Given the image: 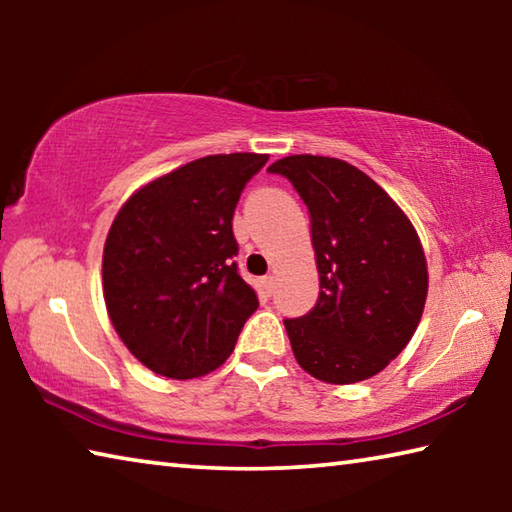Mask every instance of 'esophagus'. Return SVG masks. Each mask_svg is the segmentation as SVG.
<instances>
[{
  "label": "esophagus",
  "mask_w": 512,
  "mask_h": 512,
  "mask_svg": "<svg viewBox=\"0 0 512 512\" xmlns=\"http://www.w3.org/2000/svg\"><path fill=\"white\" fill-rule=\"evenodd\" d=\"M262 287L266 289V293H273V289H275V277H273V275H264V277H262Z\"/></svg>",
  "instance_id": "34e87169"
}]
</instances>
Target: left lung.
I'll return each mask as SVG.
<instances>
[{
  "label": "left lung",
  "mask_w": 512,
  "mask_h": 512,
  "mask_svg": "<svg viewBox=\"0 0 512 512\" xmlns=\"http://www.w3.org/2000/svg\"><path fill=\"white\" fill-rule=\"evenodd\" d=\"M289 178L311 216L320 296L287 318L293 357L311 377L354 384L384 370L418 329L429 291L418 232L375 180L339 158L289 155Z\"/></svg>",
  "instance_id": "left-lung-1"
}]
</instances>
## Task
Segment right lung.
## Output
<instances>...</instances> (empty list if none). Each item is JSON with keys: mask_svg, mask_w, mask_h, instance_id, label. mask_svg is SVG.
Listing matches in <instances>:
<instances>
[{"mask_svg": "<svg viewBox=\"0 0 512 512\" xmlns=\"http://www.w3.org/2000/svg\"><path fill=\"white\" fill-rule=\"evenodd\" d=\"M268 155H207L151 180L103 246V298L133 357L169 379L203 377L235 350L257 309L241 280L232 216Z\"/></svg>", "mask_w": 512, "mask_h": 512, "instance_id": "1", "label": "right lung"}]
</instances>
